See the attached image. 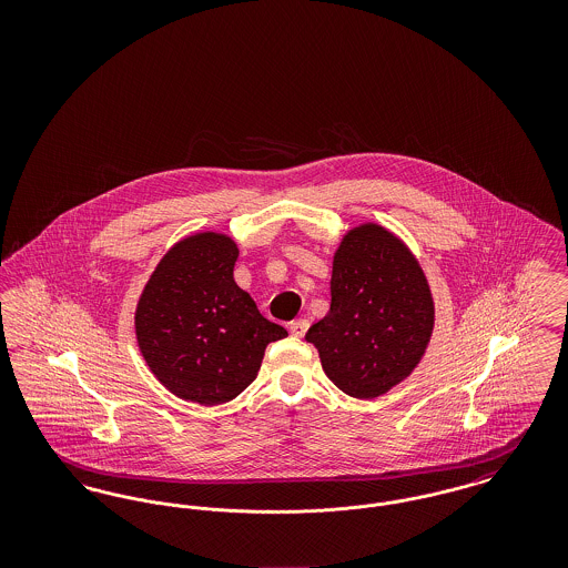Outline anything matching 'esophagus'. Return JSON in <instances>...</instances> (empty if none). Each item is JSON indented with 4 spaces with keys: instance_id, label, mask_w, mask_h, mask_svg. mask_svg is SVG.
Instances as JSON below:
<instances>
[{
    "instance_id": "esophagus-1",
    "label": "esophagus",
    "mask_w": 568,
    "mask_h": 568,
    "mask_svg": "<svg viewBox=\"0 0 568 568\" xmlns=\"http://www.w3.org/2000/svg\"><path fill=\"white\" fill-rule=\"evenodd\" d=\"M308 320H296V322H292L290 324V332L297 336V338H302L304 334H306V329H308Z\"/></svg>"
}]
</instances>
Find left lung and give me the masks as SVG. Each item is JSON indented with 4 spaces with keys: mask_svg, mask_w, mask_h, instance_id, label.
Here are the masks:
<instances>
[{
    "mask_svg": "<svg viewBox=\"0 0 568 568\" xmlns=\"http://www.w3.org/2000/svg\"><path fill=\"white\" fill-rule=\"evenodd\" d=\"M332 304L306 341L329 381L371 400L410 375L430 341L434 304L410 251L375 223L352 230L334 255Z\"/></svg>",
    "mask_w": 568,
    "mask_h": 568,
    "instance_id": "1",
    "label": "left lung"
}]
</instances>
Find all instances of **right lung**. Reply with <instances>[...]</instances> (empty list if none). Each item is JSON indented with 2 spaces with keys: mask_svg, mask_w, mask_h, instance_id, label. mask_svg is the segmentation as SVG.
I'll return each instance as SVG.
<instances>
[{
  "mask_svg": "<svg viewBox=\"0 0 568 568\" xmlns=\"http://www.w3.org/2000/svg\"><path fill=\"white\" fill-rule=\"evenodd\" d=\"M239 248L221 234L172 246L135 311V336L149 368L191 403L236 398L257 375L266 345L287 336L234 281Z\"/></svg>",
  "mask_w": 568,
  "mask_h": 568,
  "instance_id": "add662e5",
  "label": "right lung"
}]
</instances>
